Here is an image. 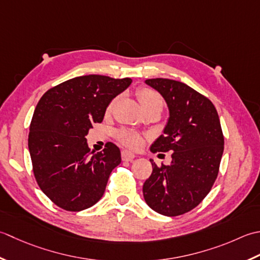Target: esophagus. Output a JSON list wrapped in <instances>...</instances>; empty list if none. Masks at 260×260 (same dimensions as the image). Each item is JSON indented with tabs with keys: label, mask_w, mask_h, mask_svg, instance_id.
I'll return each mask as SVG.
<instances>
[{
	"label": "esophagus",
	"mask_w": 260,
	"mask_h": 260,
	"mask_svg": "<svg viewBox=\"0 0 260 260\" xmlns=\"http://www.w3.org/2000/svg\"><path fill=\"white\" fill-rule=\"evenodd\" d=\"M121 156H122V160H124V161H132L136 157L135 153H132L129 150H122V152H121Z\"/></svg>",
	"instance_id": "esophagus-1"
}]
</instances>
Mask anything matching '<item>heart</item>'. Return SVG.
I'll return each mask as SVG.
<instances>
[{"label": "heart", "instance_id": "1", "mask_svg": "<svg viewBox=\"0 0 260 260\" xmlns=\"http://www.w3.org/2000/svg\"><path fill=\"white\" fill-rule=\"evenodd\" d=\"M137 98L139 100L141 107L144 110L147 108H150L152 105L162 104L161 96L158 94L155 89L150 87H139L137 89ZM112 102L108 105V111L112 108ZM119 140L122 142L123 145L128 146L130 148H138L142 142L141 136L136 131L132 130H121L118 134Z\"/></svg>", "mask_w": 260, "mask_h": 260}]
</instances>
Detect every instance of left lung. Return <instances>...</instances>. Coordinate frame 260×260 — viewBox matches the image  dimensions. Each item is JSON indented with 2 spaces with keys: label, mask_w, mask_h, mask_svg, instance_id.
Listing matches in <instances>:
<instances>
[{
  "label": "left lung",
  "mask_w": 260,
  "mask_h": 260,
  "mask_svg": "<svg viewBox=\"0 0 260 260\" xmlns=\"http://www.w3.org/2000/svg\"><path fill=\"white\" fill-rule=\"evenodd\" d=\"M165 99L169 119L164 135L151 152L173 151L171 165L157 166L144 184V198L150 208L166 216L189 212L209 194L219 174L224 138L211 101L182 82L147 79Z\"/></svg>",
  "instance_id": "left-lung-1"
}]
</instances>
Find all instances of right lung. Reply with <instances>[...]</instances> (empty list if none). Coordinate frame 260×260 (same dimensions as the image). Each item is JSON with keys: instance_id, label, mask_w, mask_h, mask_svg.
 <instances>
[{"instance_id": "add662e5", "label": "right lung", "mask_w": 260, "mask_h": 260, "mask_svg": "<svg viewBox=\"0 0 260 260\" xmlns=\"http://www.w3.org/2000/svg\"><path fill=\"white\" fill-rule=\"evenodd\" d=\"M131 82L129 77L79 76L51 87L39 100L28 147L37 183L59 208L78 212L103 197L121 152L108 142L95 153L85 136L94 123L102 122L111 101Z\"/></svg>"}]
</instances>
